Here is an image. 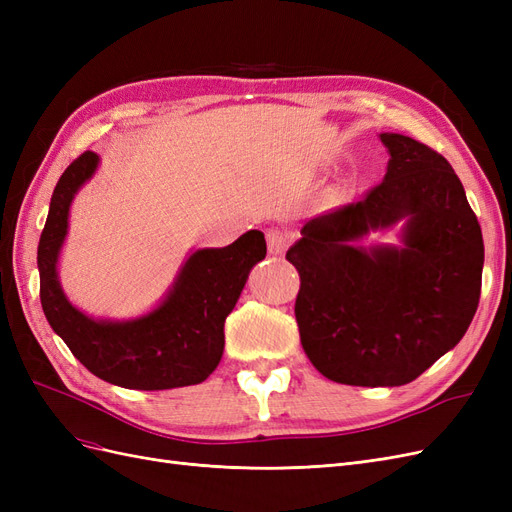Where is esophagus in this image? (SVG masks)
<instances>
[{
	"label": "esophagus",
	"instance_id": "34e87169",
	"mask_svg": "<svg viewBox=\"0 0 512 512\" xmlns=\"http://www.w3.org/2000/svg\"><path fill=\"white\" fill-rule=\"evenodd\" d=\"M290 232L286 230H269L267 232V247H269V254L273 256H282L288 245H290Z\"/></svg>",
	"mask_w": 512,
	"mask_h": 512
}]
</instances>
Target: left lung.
Here are the masks:
<instances>
[{"instance_id": "obj_1", "label": "left lung", "mask_w": 512, "mask_h": 512, "mask_svg": "<svg viewBox=\"0 0 512 512\" xmlns=\"http://www.w3.org/2000/svg\"><path fill=\"white\" fill-rule=\"evenodd\" d=\"M391 160L359 203L318 215L286 252L307 359L352 386L416 380L466 335L480 299L485 245L453 166L404 134H380ZM406 219L401 248L353 245Z\"/></svg>"}]
</instances>
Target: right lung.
<instances>
[{"mask_svg": "<svg viewBox=\"0 0 512 512\" xmlns=\"http://www.w3.org/2000/svg\"><path fill=\"white\" fill-rule=\"evenodd\" d=\"M100 158L85 151L59 177L38 245L40 301L53 331L91 374L136 391L200 384L224 352V322L252 267L267 256L265 235L250 230L226 247L196 250L153 312L134 320H96L59 286L57 260L74 194L94 177Z\"/></svg>", "mask_w": 512, "mask_h": 512, "instance_id": "add662e5", "label": "right lung"}]
</instances>
